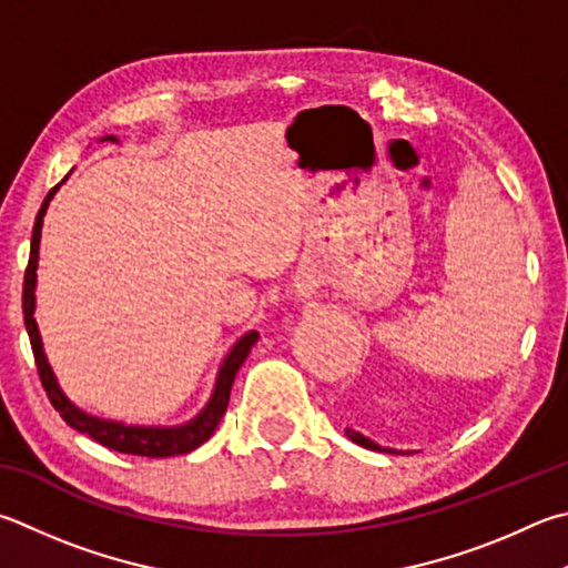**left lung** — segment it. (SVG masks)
<instances>
[{
  "label": "left lung",
  "mask_w": 568,
  "mask_h": 568,
  "mask_svg": "<svg viewBox=\"0 0 568 568\" xmlns=\"http://www.w3.org/2000/svg\"><path fill=\"white\" fill-rule=\"evenodd\" d=\"M345 435L355 442V445H359V447H365V449H373V452H387V455H395V449H389V447H379V445H375L373 439H367L365 435H359V432H355V429H345Z\"/></svg>",
  "instance_id": "8db88e82"
}]
</instances>
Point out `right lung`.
Instances as JSON below:
<instances>
[{"instance_id": "1", "label": "right lung", "mask_w": 568, "mask_h": 568, "mask_svg": "<svg viewBox=\"0 0 568 568\" xmlns=\"http://www.w3.org/2000/svg\"><path fill=\"white\" fill-rule=\"evenodd\" d=\"M104 141H116L113 136H106ZM67 181V179H64ZM61 181V183H64ZM59 183V185H61ZM59 185H54L47 193L44 203L37 213L34 221V231H32V251H29V265L24 271V287H22V311H24V325L29 333V343H32V353H34V363H37V373L41 385L47 389V397L54 409L69 427H74L77 432H84L99 445H104L109 449L123 452V455H139V457H176V455H189L195 447H201L205 439H209L215 427H219L221 417L225 415V407H229V397H231V387L233 379L239 375L241 365L248 357L251 347L257 343V333L251 329L245 333L239 343L231 347V353L225 355L221 363L219 377H215V387L213 395L209 399L199 415H195L191 422L179 427H133V425H123V422H111V419H101V417H91L87 412H81L79 407L71 405L67 399L64 392H61L54 373L47 363L44 347H41V337H39V327L34 320V287H37V263H39V241H41V223H44V213L49 209V201L54 199V193L59 191Z\"/></svg>"}]
</instances>
